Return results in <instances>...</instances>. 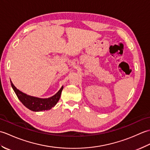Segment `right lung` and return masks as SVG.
I'll list each match as a JSON object with an SVG mask.
<instances>
[{
  "instance_id": "1",
  "label": "right lung",
  "mask_w": 150,
  "mask_h": 150,
  "mask_svg": "<svg viewBox=\"0 0 150 150\" xmlns=\"http://www.w3.org/2000/svg\"><path fill=\"white\" fill-rule=\"evenodd\" d=\"M10 82L11 86L18 99L27 108L33 111H41L52 109L58 103L60 99V95H61V92L63 90L62 86L60 88V90L52 97L48 98H40L30 96V95L22 93V91H19L18 89L15 88L11 81Z\"/></svg>"
}]
</instances>
